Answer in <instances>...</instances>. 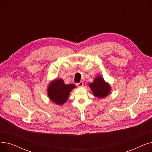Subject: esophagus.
Instances as JSON below:
<instances>
[{"label":"esophagus","mask_w":152,"mask_h":152,"mask_svg":"<svg viewBox=\"0 0 152 152\" xmlns=\"http://www.w3.org/2000/svg\"><path fill=\"white\" fill-rule=\"evenodd\" d=\"M83 85H84V83H83V81L79 82V83H77V86H79V87H83Z\"/></svg>","instance_id":"34e87169"}]
</instances>
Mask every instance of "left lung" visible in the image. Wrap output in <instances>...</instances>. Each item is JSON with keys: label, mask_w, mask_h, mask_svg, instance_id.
Here are the masks:
<instances>
[{"label": "left lung", "mask_w": 152, "mask_h": 152, "mask_svg": "<svg viewBox=\"0 0 152 152\" xmlns=\"http://www.w3.org/2000/svg\"><path fill=\"white\" fill-rule=\"evenodd\" d=\"M93 95L99 99H103L110 94L111 87L110 84L106 82L100 75L95 76L94 81L88 84Z\"/></svg>", "instance_id": "left-lung-1"}]
</instances>
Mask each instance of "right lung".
I'll return each instance as SVG.
<instances>
[{
  "label": "right lung",
  "mask_w": 152,
  "mask_h": 152,
  "mask_svg": "<svg viewBox=\"0 0 152 152\" xmlns=\"http://www.w3.org/2000/svg\"><path fill=\"white\" fill-rule=\"evenodd\" d=\"M76 87L73 84H66L62 79L56 78L48 85L47 95L52 102L61 106L67 101L71 91Z\"/></svg>",
  "instance_id": "add662e5"
}]
</instances>
